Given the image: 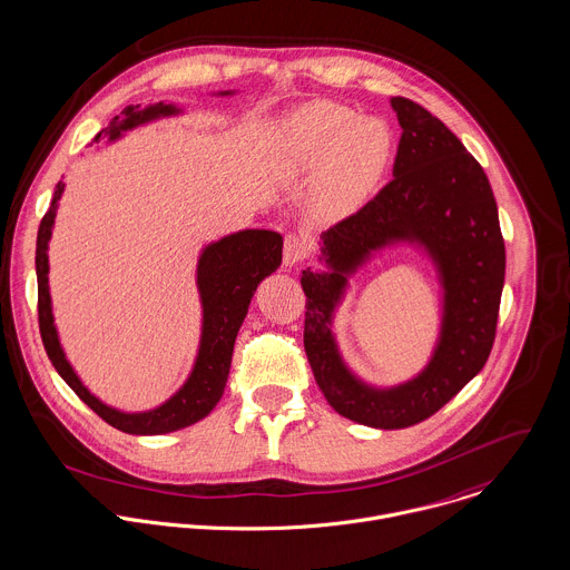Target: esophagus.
<instances>
[{
    "label": "esophagus",
    "instance_id": "obj_1",
    "mask_svg": "<svg viewBox=\"0 0 570 570\" xmlns=\"http://www.w3.org/2000/svg\"><path fill=\"white\" fill-rule=\"evenodd\" d=\"M304 257H306V239L295 235V233L286 235V239H284V266L291 268V266L299 264Z\"/></svg>",
    "mask_w": 570,
    "mask_h": 570
}]
</instances>
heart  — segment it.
<instances>
[{"mask_svg": "<svg viewBox=\"0 0 570 570\" xmlns=\"http://www.w3.org/2000/svg\"><path fill=\"white\" fill-rule=\"evenodd\" d=\"M394 151L390 125L354 116L347 106L317 99L282 116L271 131V158L279 178L315 171L313 203L322 214L361 207L381 183Z\"/></svg>", "mask_w": 570, "mask_h": 570, "instance_id": "1", "label": "heart"}]
</instances>
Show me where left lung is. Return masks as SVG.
Returning a JSON list of instances; mask_svg holds the SVG:
<instances>
[{
    "label": "left lung",
    "mask_w": 570,
    "mask_h": 570,
    "mask_svg": "<svg viewBox=\"0 0 570 570\" xmlns=\"http://www.w3.org/2000/svg\"><path fill=\"white\" fill-rule=\"evenodd\" d=\"M403 129L392 183L320 237L324 268L302 271L304 347L337 414L374 430H403L436 414L484 367L504 286L498 207L478 160L419 104L392 97ZM410 245L438 271L440 337L429 363L394 386L361 380L342 358L334 315L348 279L385 249Z\"/></svg>",
    "instance_id": "8db88e82"
}]
</instances>
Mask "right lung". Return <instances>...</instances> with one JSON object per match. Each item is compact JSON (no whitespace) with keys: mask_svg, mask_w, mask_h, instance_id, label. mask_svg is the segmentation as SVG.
Wrapping results in <instances>:
<instances>
[{"mask_svg":"<svg viewBox=\"0 0 570 570\" xmlns=\"http://www.w3.org/2000/svg\"><path fill=\"white\" fill-rule=\"evenodd\" d=\"M237 90L216 92V97H233ZM185 115L183 106L176 104H149L127 106L120 115L110 120L106 129L95 136V142L106 140L112 145L127 136V131L145 127L149 122L174 118ZM66 183L63 178L55 187V196L50 203L48 214L41 220L37 233V253H35V268H37V293H39V331L46 345V352L59 372V376L75 390V394L95 410L106 423L116 430L134 436H158L178 432L189 428L205 416L223 399L227 385L228 367L233 343L237 331L248 313L250 299L262 279L275 273L282 264V246L284 239L277 230L271 228H242L237 233L223 235L203 246L196 264V288L203 308L200 322V342L198 352L191 365L189 376L185 383L160 405L142 412H125L104 403L90 387L81 381L77 370L66 356V350L59 340V331L55 324L52 313V297H50V262L48 248L55 228V218L59 212V200L63 196Z\"/></svg>","mask_w":570,"mask_h":570,"instance_id":"obj_1","label":"right lung"}]
</instances>
